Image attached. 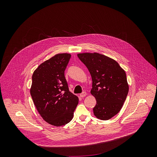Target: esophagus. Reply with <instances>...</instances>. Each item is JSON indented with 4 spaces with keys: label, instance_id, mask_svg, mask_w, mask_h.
Returning <instances> with one entry per match:
<instances>
[{
    "label": "esophagus",
    "instance_id": "esophagus-1",
    "mask_svg": "<svg viewBox=\"0 0 157 157\" xmlns=\"http://www.w3.org/2000/svg\"><path fill=\"white\" fill-rule=\"evenodd\" d=\"M86 95H87V94H86V92H83L82 93H81V94H80V96L81 97H85Z\"/></svg>",
    "mask_w": 157,
    "mask_h": 157
}]
</instances>
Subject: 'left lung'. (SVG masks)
<instances>
[{
    "label": "left lung",
    "instance_id": "8db88e82",
    "mask_svg": "<svg viewBox=\"0 0 157 157\" xmlns=\"http://www.w3.org/2000/svg\"><path fill=\"white\" fill-rule=\"evenodd\" d=\"M77 56L92 77L90 94L97 100L94 115L101 120H109L120 112L128 94L124 70L115 60L99 53H80Z\"/></svg>",
    "mask_w": 157,
    "mask_h": 157
}]
</instances>
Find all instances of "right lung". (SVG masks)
<instances>
[{"label":"right lung","instance_id":"add662e5","mask_svg":"<svg viewBox=\"0 0 157 157\" xmlns=\"http://www.w3.org/2000/svg\"><path fill=\"white\" fill-rule=\"evenodd\" d=\"M70 58V54H57L41 63L32 76L30 93L34 104L45 121L55 126L70 122L78 103L65 77Z\"/></svg>","mask_w":157,"mask_h":157}]
</instances>
